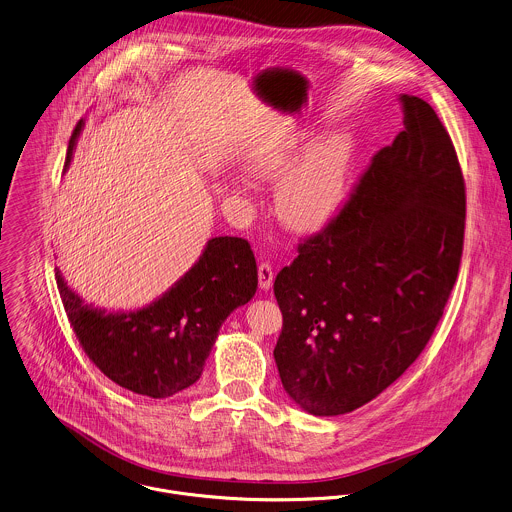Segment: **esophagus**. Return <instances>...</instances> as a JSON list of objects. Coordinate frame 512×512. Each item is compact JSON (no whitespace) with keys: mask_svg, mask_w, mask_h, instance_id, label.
I'll list each match as a JSON object with an SVG mask.
<instances>
[{"mask_svg":"<svg viewBox=\"0 0 512 512\" xmlns=\"http://www.w3.org/2000/svg\"><path fill=\"white\" fill-rule=\"evenodd\" d=\"M273 279H275L273 267L269 263H259V287L263 291H269L273 285Z\"/></svg>","mask_w":512,"mask_h":512,"instance_id":"obj_1","label":"esophagus"}]
</instances>
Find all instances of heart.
<instances>
[{"mask_svg":"<svg viewBox=\"0 0 512 512\" xmlns=\"http://www.w3.org/2000/svg\"><path fill=\"white\" fill-rule=\"evenodd\" d=\"M307 132L271 138L257 146L247 172L259 182H281L275 194L279 221L295 233H314L326 227L346 198L354 166V140L346 132H328L308 144Z\"/></svg>","mask_w":512,"mask_h":512,"instance_id":"b5f03b06","label":"heart"}]
</instances>
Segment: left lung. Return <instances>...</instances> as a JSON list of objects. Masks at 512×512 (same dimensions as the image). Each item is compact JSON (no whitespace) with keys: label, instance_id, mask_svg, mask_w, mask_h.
Wrapping results in <instances>:
<instances>
[{"label":"left lung","instance_id":"1","mask_svg":"<svg viewBox=\"0 0 512 512\" xmlns=\"http://www.w3.org/2000/svg\"><path fill=\"white\" fill-rule=\"evenodd\" d=\"M404 130L350 200L275 279V362L289 398L340 415L394 384L429 342L457 281L465 182L435 110L400 95Z\"/></svg>","mask_w":512,"mask_h":512}]
</instances>
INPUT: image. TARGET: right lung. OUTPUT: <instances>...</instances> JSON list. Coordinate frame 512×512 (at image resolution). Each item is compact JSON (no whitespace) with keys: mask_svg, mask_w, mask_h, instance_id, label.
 <instances>
[{"mask_svg":"<svg viewBox=\"0 0 512 512\" xmlns=\"http://www.w3.org/2000/svg\"><path fill=\"white\" fill-rule=\"evenodd\" d=\"M83 126L85 120H79L73 130L65 170ZM55 279L67 318L93 364L124 390L160 400L200 380L223 320L257 291V263L245 239L213 237L162 297L118 312L87 305L59 269Z\"/></svg>","mask_w":512,"mask_h":512,"instance_id":"add662e5","label":"right lung"}]
</instances>
